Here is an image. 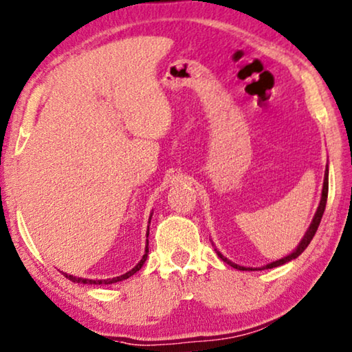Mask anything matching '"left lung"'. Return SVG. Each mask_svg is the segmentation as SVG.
<instances>
[{
	"label": "left lung",
	"mask_w": 352,
	"mask_h": 352,
	"mask_svg": "<svg viewBox=\"0 0 352 352\" xmlns=\"http://www.w3.org/2000/svg\"><path fill=\"white\" fill-rule=\"evenodd\" d=\"M328 173H329V171H328V166H326V171H324V182H323V192H322V201H320V206H318V208H317L316 217H314L312 223H311V227H309V229H307L305 238L301 239V243L298 244V248L295 249V252H292L291 255L281 258V260L275 261V263L267 264L266 269H272V267H276V266H281V264H285V263H289V261L295 260V258L303 254L305 249H306L307 245H309V243L312 241V238H314V235H316V232H317L318 226H320V221H322V218H323V213H324V208H326V201H328ZM217 254L219 255L221 260H223V261L227 263V264H230L232 267H235V269H238V270H248V267L238 266V264L229 261V260H227V258H224L223 255H221L219 252H217ZM250 270H252V269H250Z\"/></svg>",
	"instance_id": "8db88e82"
}]
</instances>
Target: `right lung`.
I'll return each mask as SVG.
<instances>
[{"instance_id":"add662e5","label":"right lung","mask_w":352,"mask_h":352,"mask_svg":"<svg viewBox=\"0 0 352 352\" xmlns=\"http://www.w3.org/2000/svg\"><path fill=\"white\" fill-rule=\"evenodd\" d=\"M151 219V218H150ZM148 229H150V227H148ZM146 255H148V245H146V249H145V255L142 256V260L138 263V266L135 267H133L131 270H129V272H126L125 275H120V276H116V278H109V280H86V278H77V276H72V275H67V274H63L67 280H71L72 283H83V285H111V283H117V281H122V280H126V278H129V276L131 275H134L135 272H138V270H140V267L144 266V263H145V260H146Z\"/></svg>"}]
</instances>
